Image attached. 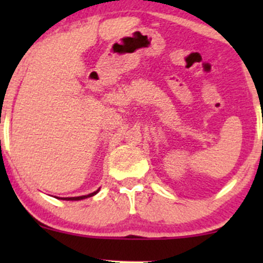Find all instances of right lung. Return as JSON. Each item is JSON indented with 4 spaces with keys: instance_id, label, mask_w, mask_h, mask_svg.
<instances>
[{
    "instance_id": "obj_1",
    "label": "right lung",
    "mask_w": 263,
    "mask_h": 263,
    "mask_svg": "<svg viewBox=\"0 0 263 263\" xmlns=\"http://www.w3.org/2000/svg\"><path fill=\"white\" fill-rule=\"evenodd\" d=\"M99 192V189L96 190V192L91 193V194H87V195H81V197H74V198H63V200H81V199H85V198H90L92 197V195H95L96 193Z\"/></svg>"
}]
</instances>
